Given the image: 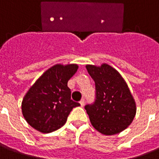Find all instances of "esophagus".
<instances>
[{"instance_id":"34e87169","label":"esophagus","mask_w":159,"mask_h":159,"mask_svg":"<svg viewBox=\"0 0 159 159\" xmlns=\"http://www.w3.org/2000/svg\"><path fill=\"white\" fill-rule=\"evenodd\" d=\"M80 104H81V106L82 107H83L84 105H85V100H84V99H82V100H80Z\"/></svg>"}]
</instances>
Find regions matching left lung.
I'll use <instances>...</instances> for the list:
<instances>
[{"label":"left lung","instance_id":"obj_1","mask_svg":"<svg viewBox=\"0 0 159 159\" xmlns=\"http://www.w3.org/2000/svg\"><path fill=\"white\" fill-rule=\"evenodd\" d=\"M86 68L95 85V101L85 106L91 124L104 135L119 133L131 124L136 112L128 86L120 73L108 64Z\"/></svg>","mask_w":159,"mask_h":159}]
</instances>
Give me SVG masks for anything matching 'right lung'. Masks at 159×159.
<instances>
[{"instance_id":"right-lung-1","label":"right lung","mask_w":159,"mask_h":159,"mask_svg":"<svg viewBox=\"0 0 159 159\" xmlns=\"http://www.w3.org/2000/svg\"><path fill=\"white\" fill-rule=\"evenodd\" d=\"M77 68V64H56L29 89L22 102V113L31 126L42 133L56 131L65 124L73 108L80 106L71 100L68 87Z\"/></svg>"}]
</instances>
